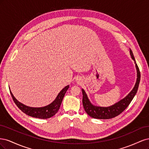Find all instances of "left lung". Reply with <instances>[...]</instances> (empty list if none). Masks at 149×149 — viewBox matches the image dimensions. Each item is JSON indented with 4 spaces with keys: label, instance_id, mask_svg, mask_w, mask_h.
<instances>
[{
    "label": "left lung",
    "instance_id": "left-lung-1",
    "mask_svg": "<svg viewBox=\"0 0 149 149\" xmlns=\"http://www.w3.org/2000/svg\"><path fill=\"white\" fill-rule=\"evenodd\" d=\"M130 54L131 58L135 62V64H136L137 74L136 83L135 84L133 89L129 93L127 96H125L124 99L119 101L118 102L114 104V105L109 107H100L92 104L91 102L89 101L87 94H86L84 90L82 89L83 107L86 112L90 117H91L93 118L100 119H109L115 118L117 116L122 113L128 107L130 102L133 100L134 97L136 94L138 90L140 80H141V73H140L139 68L136 63V60H135L133 53L131 49H130Z\"/></svg>",
    "mask_w": 149,
    "mask_h": 149
}]
</instances>
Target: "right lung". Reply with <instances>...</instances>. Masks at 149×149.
I'll return each instance as SVG.
<instances>
[{"instance_id":"add662e5","label":"right lung","mask_w":149,"mask_h":149,"mask_svg":"<svg viewBox=\"0 0 149 149\" xmlns=\"http://www.w3.org/2000/svg\"><path fill=\"white\" fill-rule=\"evenodd\" d=\"M69 87V85L66 86L58 94L57 97L53 101V102L49 104V105L42 107H31L25 106L19 101H18L15 97L13 96L10 91V92L13 100L15 103V104L25 114L29 116L33 117V118L39 119H48L52 118L54 115H55V114L59 110L63 99L65 94L67 90L68 89Z\"/></svg>"}]
</instances>
